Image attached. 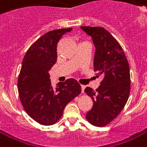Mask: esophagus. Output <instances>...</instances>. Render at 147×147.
<instances>
[{
  "label": "esophagus",
  "mask_w": 147,
  "mask_h": 147,
  "mask_svg": "<svg viewBox=\"0 0 147 147\" xmlns=\"http://www.w3.org/2000/svg\"><path fill=\"white\" fill-rule=\"evenodd\" d=\"M84 89H85V86L84 85H81V93L82 94L84 93Z\"/></svg>",
  "instance_id": "1"
}]
</instances>
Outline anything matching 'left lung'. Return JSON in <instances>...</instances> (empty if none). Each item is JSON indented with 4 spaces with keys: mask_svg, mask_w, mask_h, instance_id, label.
Listing matches in <instances>:
<instances>
[{
    "mask_svg": "<svg viewBox=\"0 0 147 147\" xmlns=\"http://www.w3.org/2000/svg\"><path fill=\"white\" fill-rule=\"evenodd\" d=\"M81 28L93 38L96 48L94 70L97 77H102L96 91L89 87L84 89L94 103L85 118L94 126L103 127L119 115L129 99V63L121 45L105 28L85 26Z\"/></svg>",
    "mask_w": 147,
    "mask_h": 147,
    "instance_id": "1",
    "label": "left lung"
}]
</instances>
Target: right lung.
Wrapping results in <instances>:
<instances>
[{
	"label": "right lung",
	"mask_w": 147,
	"mask_h": 147,
	"mask_svg": "<svg viewBox=\"0 0 147 147\" xmlns=\"http://www.w3.org/2000/svg\"><path fill=\"white\" fill-rule=\"evenodd\" d=\"M71 28L45 33L28 49L18 76L19 98L23 109L35 121L52 125L61 119L65 107L81 93L80 84L67 79L52 86L49 71L57 61V45L61 37Z\"/></svg>",
	"instance_id": "1"
}]
</instances>
